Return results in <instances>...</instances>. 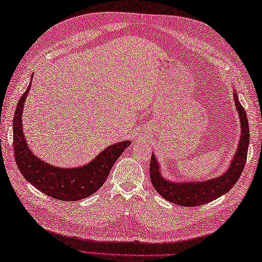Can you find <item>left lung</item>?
Here are the masks:
<instances>
[{"label":"left lung","instance_id":"1","mask_svg":"<svg viewBox=\"0 0 262 262\" xmlns=\"http://www.w3.org/2000/svg\"><path fill=\"white\" fill-rule=\"evenodd\" d=\"M234 86V85H233ZM234 103L240 118L241 135L236 151L233 155L229 168L223 174L210 178L207 180H193V181H172L166 179L161 173V165L159 161L152 153L151 163H149V177L161 197L180 206L194 207V206L204 205L221 197L222 194L230 191L240 178L244 165L247 162L248 148L250 143L249 122L246 110L238 101L237 92L233 91Z\"/></svg>","mask_w":262,"mask_h":262}]
</instances>
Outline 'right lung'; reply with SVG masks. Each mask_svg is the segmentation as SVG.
Segmentation results:
<instances>
[{
	"mask_svg": "<svg viewBox=\"0 0 262 262\" xmlns=\"http://www.w3.org/2000/svg\"><path fill=\"white\" fill-rule=\"evenodd\" d=\"M30 86L20 98L13 117V148L20 172L33 187L55 199L75 202L91 196L103 185L113 165L132 142L128 140L109 145L90 162L75 168H62L45 162L33 154L22 129V113Z\"/></svg>",
	"mask_w": 262,
	"mask_h": 262,
	"instance_id": "add662e5",
	"label": "right lung"
}]
</instances>
